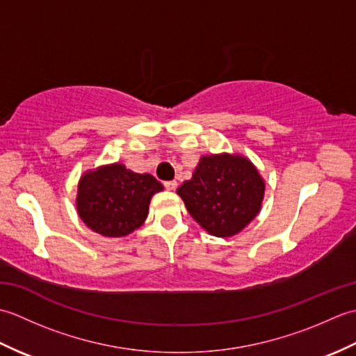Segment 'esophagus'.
Here are the masks:
<instances>
[{"mask_svg":"<svg viewBox=\"0 0 356 356\" xmlns=\"http://www.w3.org/2000/svg\"><path fill=\"white\" fill-rule=\"evenodd\" d=\"M163 186L168 191H174V190H176V186H177V182H176V180H168V182L163 184Z\"/></svg>","mask_w":356,"mask_h":356,"instance_id":"esophagus-1","label":"esophagus"}]
</instances>
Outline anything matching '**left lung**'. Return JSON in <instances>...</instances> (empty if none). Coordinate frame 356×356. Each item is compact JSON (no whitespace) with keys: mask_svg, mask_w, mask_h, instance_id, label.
Listing matches in <instances>:
<instances>
[{"mask_svg":"<svg viewBox=\"0 0 356 356\" xmlns=\"http://www.w3.org/2000/svg\"><path fill=\"white\" fill-rule=\"evenodd\" d=\"M188 213L216 237H232L261 208L264 180L245 156H203L193 177L177 188Z\"/></svg>","mask_w":356,"mask_h":356,"instance_id":"left-lung-1","label":"left lung"}]
</instances>
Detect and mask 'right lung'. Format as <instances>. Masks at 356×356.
<instances>
[{"label":"right lung","instance_id":"add662e5","mask_svg":"<svg viewBox=\"0 0 356 356\" xmlns=\"http://www.w3.org/2000/svg\"><path fill=\"white\" fill-rule=\"evenodd\" d=\"M163 186L151 174L104 165L82 174L76 208L81 220L104 237H124L145 222L149 200Z\"/></svg>","mask_w":356,"mask_h":356}]
</instances>
